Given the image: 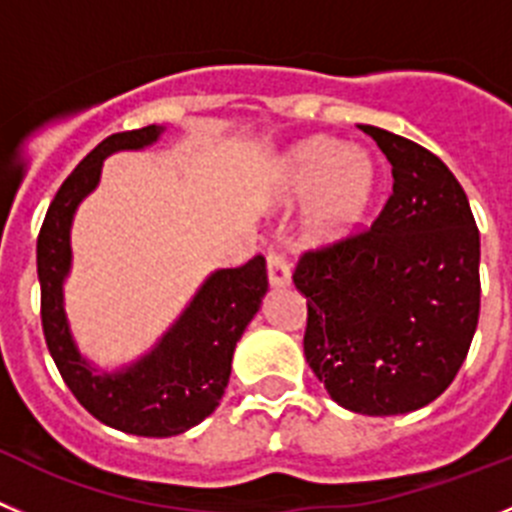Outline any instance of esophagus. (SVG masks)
<instances>
[{"instance_id":"esophagus-1","label":"esophagus","mask_w":512,"mask_h":512,"mask_svg":"<svg viewBox=\"0 0 512 512\" xmlns=\"http://www.w3.org/2000/svg\"><path fill=\"white\" fill-rule=\"evenodd\" d=\"M290 275H293V267H290L288 255H283V252H270L267 255V278H270V285L285 288L290 283Z\"/></svg>"}]
</instances>
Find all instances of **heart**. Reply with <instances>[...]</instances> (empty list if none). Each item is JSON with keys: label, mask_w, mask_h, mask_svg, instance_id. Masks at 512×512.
<instances>
[{"label": "heart", "mask_w": 512, "mask_h": 512, "mask_svg": "<svg viewBox=\"0 0 512 512\" xmlns=\"http://www.w3.org/2000/svg\"><path fill=\"white\" fill-rule=\"evenodd\" d=\"M288 196H311L308 232L316 239H342L365 219L377 188V168L359 147L331 137H311L288 153L283 165Z\"/></svg>", "instance_id": "1"}]
</instances>
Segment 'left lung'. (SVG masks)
<instances>
[{
    "mask_svg": "<svg viewBox=\"0 0 512 512\" xmlns=\"http://www.w3.org/2000/svg\"><path fill=\"white\" fill-rule=\"evenodd\" d=\"M393 165L370 229L303 252V352L347 411L398 416L457 377L480 319V232L449 168L413 140L359 124Z\"/></svg>",
    "mask_w": 512,
    "mask_h": 512,
    "instance_id": "left-lung-1",
    "label": "left lung"
}]
</instances>
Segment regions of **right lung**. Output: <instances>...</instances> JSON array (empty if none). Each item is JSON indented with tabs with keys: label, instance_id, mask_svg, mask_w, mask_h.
<instances>
[{
	"label": "right lung",
	"instance_id": "1",
	"mask_svg": "<svg viewBox=\"0 0 512 512\" xmlns=\"http://www.w3.org/2000/svg\"><path fill=\"white\" fill-rule=\"evenodd\" d=\"M163 127L117 132L91 150L55 193L38 234L40 319L48 352L76 400L107 426L135 436H178L214 413L232 372V354L267 290L265 257L216 270L155 349L119 372H96L73 344L63 311L71 270V222L96 188L104 158L153 145Z\"/></svg>",
	"mask_w": 512,
	"mask_h": 512
}]
</instances>
